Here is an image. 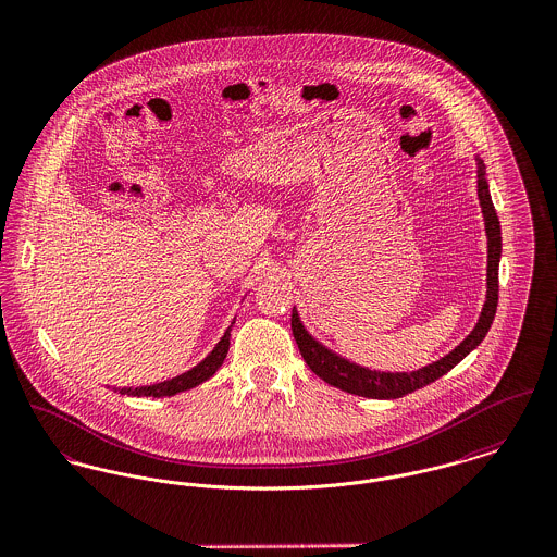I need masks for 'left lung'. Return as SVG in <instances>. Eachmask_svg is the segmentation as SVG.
Listing matches in <instances>:
<instances>
[{"label":"left lung","mask_w":557,"mask_h":557,"mask_svg":"<svg viewBox=\"0 0 557 557\" xmlns=\"http://www.w3.org/2000/svg\"><path fill=\"white\" fill-rule=\"evenodd\" d=\"M474 163H476V197H479L483 224H485V237H487V271H485L487 290H485V302L481 307L479 320L471 333L467 335V339L456 345L443 358L430 362L418 371H396V373L377 371V369H369L347 360L342 354L333 351L329 345L315 339L302 324L299 309L293 307V335L299 345L300 356L320 380L356 396L392 400L436 382L447 371H451L460 360H465L472 349L485 339L498 307V264H500V252H503V237H500V222L494 210L490 186L485 180V165L481 157H474Z\"/></svg>","instance_id":"obj_1"}]
</instances>
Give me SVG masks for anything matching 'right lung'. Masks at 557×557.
Segmentation results:
<instances>
[{"instance_id":"add662e5","label":"right lung","mask_w":557,"mask_h":557,"mask_svg":"<svg viewBox=\"0 0 557 557\" xmlns=\"http://www.w3.org/2000/svg\"><path fill=\"white\" fill-rule=\"evenodd\" d=\"M233 324H235V318H233L231 326L224 331V335L220 337V342L215 343L214 349L199 364H195L193 369L184 371L182 375H175L172 380H165V382H159V384L137 385V387H112V389L119 392V394H125V396H137V398H141V396L165 398V396H175L180 392L193 389V387L208 382L215 371L220 369V364L224 362V358L228 354Z\"/></svg>"}]
</instances>
